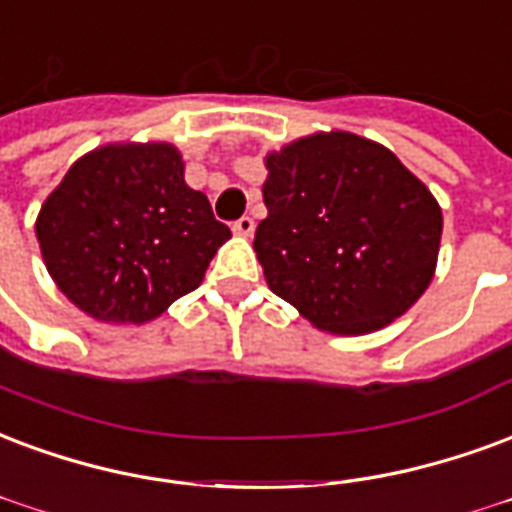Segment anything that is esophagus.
Wrapping results in <instances>:
<instances>
[{
    "instance_id": "obj_1",
    "label": "esophagus",
    "mask_w": 512,
    "mask_h": 512,
    "mask_svg": "<svg viewBox=\"0 0 512 512\" xmlns=\"http://www.w3.org/2000/svg\"><path fill=\"white\" fill-rule=\"evenodd\" d=\"M233 233L236 236H252L255 233V219L252 217H241L233 222Z\"/></svg>"
}]
</instances>
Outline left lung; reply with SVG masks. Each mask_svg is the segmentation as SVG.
I'll list each match as a JSON object with an SVG mask.
<instances>
[{
    "instance_id": "obj_1",
    "label": "left lung",
    "mask_w": 512,
    "mask_h": 512,
    "mask_svg": "<svg viewBox=\"0 0 512 512\" xmlns=\"http://www.w3.org/2000/svg\"><path fill=\"white\" fill-rule=\"evenodd\" d=\"M255 252L268 287L328 333H372L426 293L442 208L391 149L314 132L266 157Z\"/></svg>"
}]
</instances>
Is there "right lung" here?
I'll use <instances>...</instances> for the list:
<instances>
[{
  "label": "right lung",
  "instance_id": "1",
  "mask_svg": "<svg viewBox=\"0 0 512 512\" xmlns=\"http://www.w3.org/2000/svg\"><path fill=\"white\" fill-rule=\"evenodd\" d=\"M34 233L48 274L81 312L140 325L203 282L230 227L187 187L176 146L108 143L73 162Z\"/></svg>",
  "mask_w": 512,
  "mask_h": 512
}]
</instances>
